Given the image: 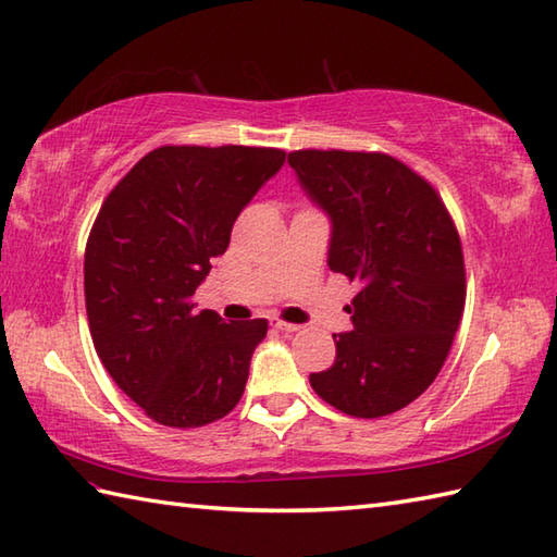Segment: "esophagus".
<instances>
[{
    "label": "esophagus",
    "mask_w": 557,
    "mask_h": 557,
    "mask_svg": "<svg viewBox=\"0 0 557 557\" xmlns=\"http://www.w3.org/2000/svg\"><path fill=\"white\" fill-rule=\"evenodd\" d=\"M270 325H272V329H275V331H280V333H297V331H299L297 323H287V321H280V319L270 321Z\"/></svg>",
    "instance_id": "34e87169"
}]
</instances>
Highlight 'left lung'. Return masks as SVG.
Masks as SVG:
<instances>
[{
  "label": "left lung",
  "instance_id": "left-lung-1",
  "mask_svg": "<svg viewBox=\"0 0 557 557\" xmlns=\"http://www.w3.org/2000/svg\"><path fill=\"white\" fill-rule=\"evenodd\" d=\"M289 166L331 220L329 268L359 282L352 331L311 388L352 418L406 408L437 379L466 304L459 234L437 190L379 151L299 149Z\"/></svg>",
  "mask_w": 557,
  "mask_h": 557
}]
</instances>
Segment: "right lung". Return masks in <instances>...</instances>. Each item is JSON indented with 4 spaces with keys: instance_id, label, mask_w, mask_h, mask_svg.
<instances>
[{
    "instance_id": "right-lung-1",
    "label": "right lung",
    "mask_w": 557,
    "mask_h": 557,
    "mask_svg": "<svg viewBox=\"0 0 557 557\" xmlns=\"http://www.w3.org/2000/svg\"><path fill=\"white\" fill-rule=\"evenodd\" d=\"M265 147H159L103 200L84 253L94 347L108 374L166 428H202L244 396L265 319L224 323L193 294L232 226L285 163Z\"/></svg>"
}]
</instances>
